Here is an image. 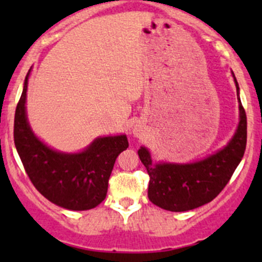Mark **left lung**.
I'll return each instance as SVG.
<instances>
[{
  "label": "left lung",
  "mask_w": 262,
  "mask_h": 262,
  "mask_svg": "<svg viewBox=\"0 0 262 262\" xmlns=\"http://www.w3.org/2000/svg\"><path fill=\"white\" fill-rule=\"evenodd\" d=\"M237 89L239 123L231 141L222 149L191 163H153L149 150L141 147L138 156L149 175L148 198L157 207L170 212H186L207 203L224 189L245 155L247 118Z\"/></svg>",
  "instance_id": "8db88e82"
}]
</instances>
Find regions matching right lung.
<instances>
[{
    "label": "right lung",
    "instance_id": "right-lung-1",
    "mask_svg": "<svg viewBox=\"0 0 262 262\" xmlns=\"http://www.w3.org/2000/svg\"><path fill=\"white\" fill-rule=\"evenodd\" d=\"M31 71V70H30ZM30 71L15 112L14 139L29 179L53 204L70 210H89L106 198L116 157L129 146L125 134L96 138L86 149L64 153L47 146L34 134L26 116Z\"/></svg>",
    "mask_w": 262,
    "mask_h": 262
}]
</instances>
